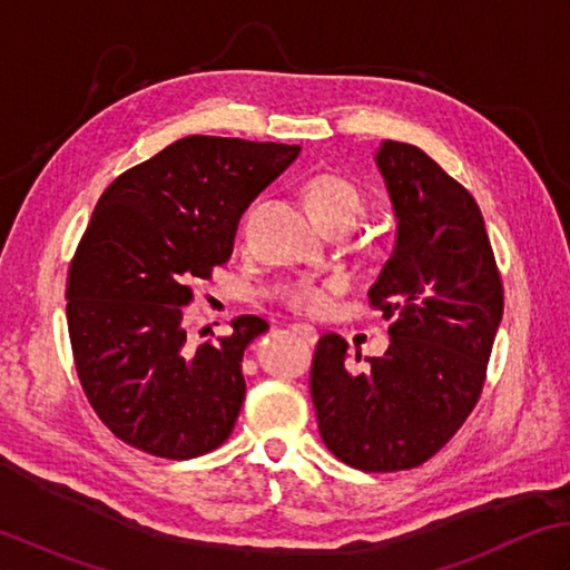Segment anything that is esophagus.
Returning <instances> with one entry per match:
<instances>
[{
    "label": "esophagus",
    "instance_id": "1",
    "mask_svg": "<svg viewBox=\"0 0 570 570\" xmlns=\"http://www.w3.org/2000/svg\"><path fill=\"white\" fill-rule=\"evenodd\" d=\"M289 330H293V332L299 336V340H305V342H309V344H315V342H317V330L312 327V324L295 322L293 327H289Z\"/></svg>",
    "mask_w": 570,
    "mask_h": 570
}]
</instances>
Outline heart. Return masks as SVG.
I'll return each mask as SVG.
<instances>
[{
    "instance_id": "1",
    "label": "heart",
    "mask_w": 570,
    "mask_h": 570,
    "mask_svg": "<svg viewBox=\"0 0 570 570\" xmlns=\"http://www.w3.org/2000/svg\"><path fill=\"white\" fill-rule=\"evenodd\" d=\"M305 199L309 212L324 228L334 224H354L366 212V194L350 177L334 171L315 174L305 184ZM336 287L334 281H315L302 277L283 289V302L302 315H320L330 305V293Z\"/></svg>"
}]
</instances>
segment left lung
Segmentation results:
<instances>
[{
	"mask_svg": "<svg viewBox=\"0 0 570 570\" xmlns=\"http://www.w3.org/2000/svg\"><path fill=\"white\" fill-rule=\"evenodd\" d=\"M376 161L399 240L368 305L391 320V344L356 371L344 336L324 332L309 393L334 458L364 472H399L431 460L478 405L504 287L480 206L460 181L405 142H383Z\"/></svg>",
	"mask_w": 570,
	"mask_h": 570,
	"instance_id": "8db88e82",
	"label": "left lung"
}]
</instances>
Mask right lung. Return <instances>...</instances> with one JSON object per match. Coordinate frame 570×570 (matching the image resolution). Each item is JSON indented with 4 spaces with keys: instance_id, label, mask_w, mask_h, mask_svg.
<instances>
[{
    "instance_id": "1",
    "label": "right lung",
    "mask_w": 570,
    "mask_h": 570,
    "mask_svg": "<svg viewBox=\"0 0 570 570\" xmlns=\"http://www.w3.org/2000/svg\"><path fill=\"white\" fill-rule=\"evenodd\" d=\"M297 155V145L191 135L102 191L68 263L66 317L90 409L122 443L189 460L234 431L243 352L268 322L240 315L230 334L196 344L184 307L230 258L240 214Z\"/></svg>"
}]
</instances>
